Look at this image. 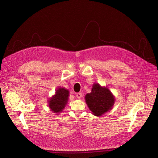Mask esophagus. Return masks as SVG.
I'll return each instance as SVG.
<instances>
[{
	"instance_id": "esophagus-1",
	"label": "esophagus",
	"mask_w": 158,
	"mask_h": 158,
	"mask_svg": "<svg viewBox=\"0 0 158 158\" xmlns=\"http://www.w3.org/2000/svg\"><path fill=\"white\" fill-rule=\"evenodd\" d=\"M76 97L77 98H81L82 97V93H77V94H76Z\"/></svg>"
}]
</instances>
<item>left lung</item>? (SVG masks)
Masks as SVG:
<instances>
[{"label": "left lung", "mask_w": 158, "mask_h": 158, "mask_svg": "<svg viewBox=\"0 0 158 158\" xmlns=\"http://www.w3.org/2000/svg\"><path fill=\"white\" fill-rule=\"evenodd\" d=\"M85 99L90 110L97 116L110 110L114 103V98L109 90L98 84L93 85L91 93L87 94Z\"/></svg>", "instance_id": "8db88e82"}]
</instances>
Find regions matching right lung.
<instances>
[{
    "mask_svg": "<svg viewBox=\"0 0 158 158\" xmlns=\"http://www.w3.org/2000/svg\"><path fill=\"white\" fill-rule=\"evenodd\" d=\"M69 96V91L64 87L59 88L56 93V94L50 99L49 102V107L52 111L56 113H59L64 108L67 104Z\"/></svg>",
    "mask_w": 158,
    "mask_h": 158,
    "instance_id": "obj_1",
    "label": "right lung"
}]
</instances>
